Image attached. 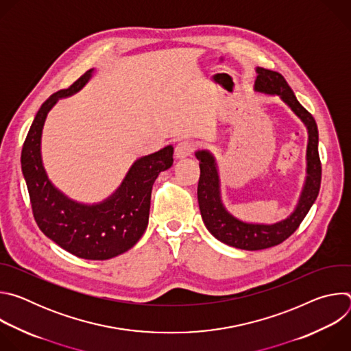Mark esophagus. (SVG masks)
Here are the masks:
<instances>
[{
	"instance_id": "1",
	"label": "esophagus",
	"mask_w": 351,
	"mask_h": 351,
	"mask_svg": "<svg viewBox=\"0 0 351 351\" xmlns=\"http://www.w3.org/2000/svg\"><path fill=\"white\" fill-rule=\"evenodd\" d=\"M193 152H194V144L189 140H182L175 147V157L179 160L186 158V157H190Z\"/></svg>"
}]
</instances>
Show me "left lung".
I'll return each instance as SVG.
<instances>
[{"instance_id":"1","label":"left lung","mask_w":351,"mask_h":351,"mask_svg":"<svg viewBox=\"0 0 351 351\" xmlns=\"http://www.w3.org/2000/svg\"><path fill=\"white\" fill-rule=\"evenodd\" d=\"M254 88L260 93L279 95L282 101L286 103L290 110L303 121L308 130L307 178L302 195H300L298 203L290 217L272 225L247 223L234 218L222 204L218 167L214 156L207 149H199V152L195 153V157L199 161L197 197L204 225L219 241L236 248L248 250V252H256V250L278 245L295 232L318 197L322 175L321 160L318 154L317 122L314 117L297 101L293 90L285 77L275 71L257 68Z\"/></svg>"}]
</instances>
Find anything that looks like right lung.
I'll use <instances>...</instances> for the list:
<instances>
[{"label": "right lung", "mask_w": 351, "mask_h": 351, "mask_svg": "<svg viewBox=\"0 0 351 351\" xmlns=\"http://www.w3.org/2000/svg\"><path fill=\"white\" fill-rule=\"evenodd\" d=\"M93 69L43 103L22 148V172L40 230L68 253L84 260H108L132 248L145 232L157 176L172 167L173 147L138 158L118 190L99 204H80L49 182L41 161V132L47 114L61 97L79 91Z\"/></svg>", "instance_id": "1"}]
</instances>
